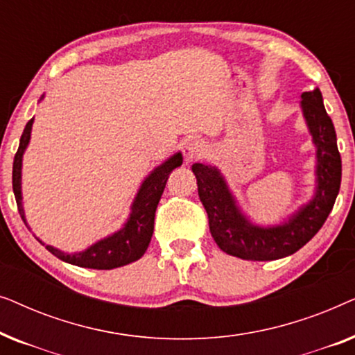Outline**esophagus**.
Masks as SVG:
<instances>
[{
  "instance_id": "34e87169",
  "label": "esophagus",
  "mask_w": 355,
  "mask_h": 355,
  "mask_svg": "<svg viewBox=\"0 0 355 355\" xmlns=\"http://www.w3.org/2000/svg\"><path fill=\"white\" fill-rule=\"evenodd\" d=\"M182 153L186 163H192L193 159L202 158L205 155V148H203V144L197 139H191L182 145Z\"/></svg>"
}]
</instances>
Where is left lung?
Masks as SVG:
<instances>
[{"label":"left lung","mask_w":355,"mask_h":355,"mask_svg":"<svg viewBox=\"0 0 355 355\" xmlns=\"http://www.w3.org/2000/svg\"><path fill=\"white\" fill-rule=\"evenodd\" d=\"M300 110L315 145V189L309 202L278 225L265 226L252 221L242 211L220 169L211 164H192L210 232L226 254L254 261L293 255L317 234L333 210L341 186V155L338 152L336 130L324 110L318 87L300 95Z\"/></svg>","instance_id":"left-lung-1"}]
</instances>
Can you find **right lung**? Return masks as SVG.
Instances as JSON below:
<instances>
[{
  "label": "right lung",
  "instance_id": "add662e5",
  "mask_svg": "<svg viewBox=\"0 0 355 355\" xmlns=\"http://www.w3.org/2000/svg\"><path fill=\"white\" fill-rule=\"evenodd\" d=\"M40 100H43V95ZM32 124L33 118L26 124L12 164V191L14 196H16L19 213H21L26 225L27 220L22 203V158L28 147V142H31ZM181 164L182 153L176 152L168 159H164L162 164H158L153 171H150L148 176L140 184L139 191L135 193L132 203H130V213L124 225L118 231L111 232L110 236L94 242L85 250L67 254V252H62L56 247L43 244L38 237L37 239L60 260L76 266H82V268L113 270L118 268V266L132 263L145 254L150 241H152L155 211H157L158 202L162 198L169 174Z\"/></svg>",
  "mask_w": 355,
  "mask_h": 355
}]
</instances>
